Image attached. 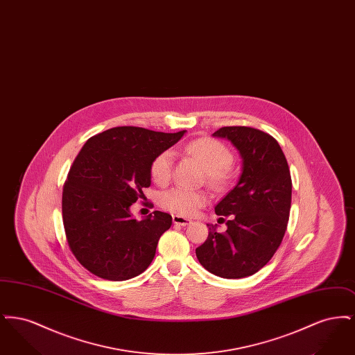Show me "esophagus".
I'll use <instances>...</instances> for the list:
<instances>
[{"label": "esophagus", "instance_id": "obj_1", "mask_svg": "<svg viewBox=\"0 0 355 355\" xmlns=\"http://www.w3.org/2000/svg\"><path fill=\"white\" fill-rule=\"evenodd\" d=\"M173 222H174V225H178V226H187L191 223V220H187L182 216H173Z\"/></svg>", "mask_w": 355, "mask_h": 355}]
</instances>
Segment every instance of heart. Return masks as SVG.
Instances as JSON below:
<instances>
[{"instance_id": "1", "label": "heart", "mask_w": 355, "mask_h": 355, "mask_svg": "<svg viewBox=\"0 0 355 355\" xmlns=\"http://www.w3.org/2000/svg\"><path fill=\"white\" fill-rule=\"evenodd\" d=\"M186 152L193 155L206 171L207 184L216 190H223L230 182L229 168L233 164V153L220 141L209 137L197 138L187 144ZM174 154L171 150L159 153L153 161L150 174L157 184H166L171 177ZM207 201L202 191L186 187H171L159 197L164 209L178 216H193Z\"/></svg>"}]
</instances>
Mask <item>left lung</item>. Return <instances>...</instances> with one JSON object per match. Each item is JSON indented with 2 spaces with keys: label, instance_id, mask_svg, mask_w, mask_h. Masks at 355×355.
Masks as SVG:
<instances>
[{
  "label": "left lung",
  "instance_id": "left-lung-1",
  "mask_svg": "<svg viewBox=\"0 0 355 355\" xmlns=\"http://www.w3.org/2000/svg\"><path fill=\"white\" fill-rule=\"evenodd\" d=\"M213 135L236 146L242 173L234 189L214 207L217 216L230 217L226 232L207 225V239L196 254L214 275L245 278L262 269L284 239L291 206L290 170L279 144L265 132L225 126Z\"/></svg>",
  "mask_w": 355,
  "mask_h": 355
}]
</instances>
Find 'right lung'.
Wrapping results in <instances>:
<instances>
[{
    "label": "right lung",
    "instance_id": "right-lung-1",
    "mask_svg": "<svg viewBox=\"0 0 355 355\" xmlns=\"http://www.w3.org/2000/svg\"><path fill=\"white\" fill-rule=\"evenodd\" d=\"M184 135L119 126L86 141L64 185L62 220L71 253L92 274L126 281L152 263L171 216L153 211L137 220L130 206L145 198L154 158Z\"/></svg>",
    "mask_w": 355,
    "mask_h": 355
}]
</instances>
